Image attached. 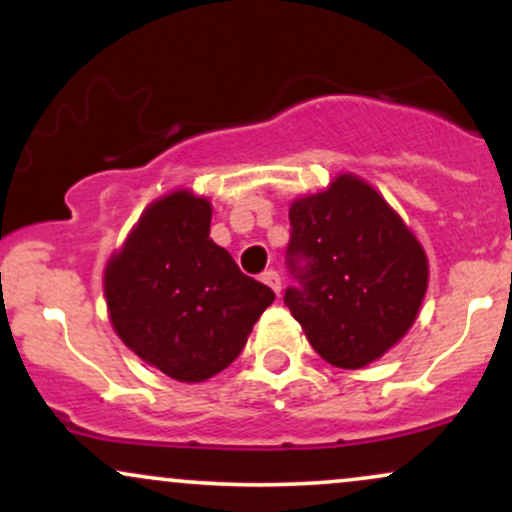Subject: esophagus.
I'll return each instance as SVG.
<instances>
[{
	"label": "esophagus",
	"mask_w": 512,
	"mask_h": 512,
	"mask_svg": "<svg viewBox=\"0 0 512 512\" xmlns=\"http://www.w3.org/2000/svg\"><path fill=\"white\" fill-rule=\"evenodd\" d=\"M262 281L269 286V289L276 293V296H279V293H281V276H279V272H274V269H267V272L262 274Z\"/></svg>",
	"instance_id": "1"
}]
</instances>
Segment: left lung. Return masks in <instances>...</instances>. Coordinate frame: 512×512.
I'll return each instance as SVG.
<instances>
[{"label": "left lung", "instance_id": "left-lung-1", "mask_svg": "<svg viewBox=\"0 0 512 512\" xmlns=\"http://www.w3.org/2000/svg\"><path fill=\"white\" fill-rule=\"evenodd\" d=\"M286 308L337 368H363L414 325L428 286L419 240L373 187L339 175L289 211Z\"/></svg>", "mask_w": 512, "mask_h": 512}]
</instances>
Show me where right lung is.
Returning <instances> with one entry per match:
<instances>
[{
  "mask_svg": "<svg viewBox=\"0 0 512 512\" xmlns=\"http://www.w3.org/2000/svg\"><path fill=\"white\" fill-rule=\"evenodd\" d=\"M211 204L173 192L144 211L105 269L115 332L180 383H202L240 356L274 291L209 238Z\"/></svg>",
  "mask_w": 512,
  "mask_h": 512,
  "instance_id": "1",
  "label": "right lung"
}]
</instances>
